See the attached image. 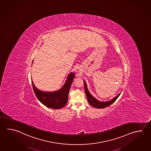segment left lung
Wrapping results in <instances>:
<instances>
[{"label":"left lung","instance_id":"left-lung-1","mask_svg":"<svg viewBox=\"0 0 151 151\" xmlns=\"http://www.w3.org/2000/svg\"><path fill=\"white\" fill-rule=\"evenodd\" d=\"M84 84L85 92H86V97H87L88 102L91 106H92L93 107H94L95 108L100 109V108H105L106 107L111 105V104L114 103V101L118 98V97H119V95L121 94V93H120L119 94V95H117V96H116L113 99H111L110 101H106V102H101V101H98V100L96 99L95 98L93 97L90 93V92H89V91H88V88H87L86 82L84 81Z\"/></svg>","mask_w":151,"mask_h":151}]
</instances>
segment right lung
Returning <instances> with one entry per match:
<instances>
[{
  "label": "right lung",
  "mask_w": 151,
  "mask_h": 151,
  "mask_svg": "<svg viewBox=\"0 0 151 151\" xmlns=\"http://www.w3.org/2000/svg\"><path fill=\"white\" fill-rule=\"evenodd\" d=\"M75 77L74 73H70L63 88L53 92H44L40 91L35 86L32 81V85L37 99L43 105L48 108L58 109L63 108L67 103L69 90Z\"/></svg>",
  "instance_id": "right-lung-1"
}]
</instances>
